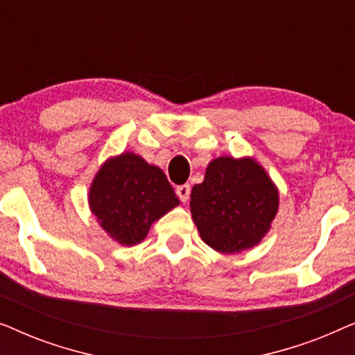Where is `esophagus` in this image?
I'll use <instances>...</instances> for the list:
<instances>
[{"label":"esophagus","mask_w":355,"mask_h":355,"mask_svg":"<svg viewBox=\"0 0 355 355\" xmlns=\"http://www.w3.org/2000/svg\"><path fill=\"white\" fill-rule=\"evenodd\" d=\"M176 193H178V197L181 198V202L186 203L189 200V196H191V186H189V184H182V186H178Z\"/></svg>","instance_id":"esophagus-1"}]
</instances>
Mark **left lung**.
I'll return each instance as SVG.
<instances>
[{
	"instance_id": "left-lung-1",
	"label": "left lung",
	"mask_w": 355,
	"mask_h": 355,
	"mask_svg": "<svg viewBox=\"0 0 355 355\" xmlns=\"http://www.w3.org/2000/svg\"><path fill=\"white\" fill-rule=\"evenodd\" d=\"M279 191L252 157H218L191 193V213L202 241L220 254H241L268 234Z\"/></svg>"
}]
</instances>
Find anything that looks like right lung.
I'll return each mask as SVG.
<instances>
[{
  "mask_svg": "<svg viewBox=\"0 0 355 355\" xmlns=\"http://www.w3.org/2000/svg\"><path fill=\"white\" fill-rule=\"evenodd\" d=\"M87 200L101 230L125 247L142 242L153 223L179 205L163 169L134 152L110 157L101 164Z\"/></svg>",
  "mask_w": 355,
  "mask_h": 355,
  "instance_id": "obj_1",
  "label": "right lung"
}]
</instances>
